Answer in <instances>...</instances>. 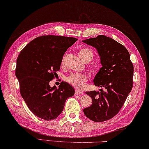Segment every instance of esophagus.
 <instances>
[{
    "mask_svg": "<svg viewBox=\"0 0 149 149\" xmlns=\"http://www.w3.org/2000/svg\"><path fill=\"white\" fill-rule=\"evenodd\" d=\"M83 94V92L81 91H79V90H76L75 91V95H81Z\"/></svg>",
    "mask_w": 149,
    "mask_h": 149,
    "instance_id": "34e87169",
    "label": "esophagus"
}]
</instances>
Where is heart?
<instances>
[{"mask_svg": "<svg viewBox=\"0 0 149 149\" xmlns=\"http://www.w3.org/2000/svg\"><path fill=\"white\" fill-rule=\"evenodd\" d=\"M78 54L80 59L83 62L85 61H88L89 62L92 59V52L89 49H81L79 51ZM63 62V61H62V63ZM97 71V69L95 68L92 69V72L93 73H96ZM66 81L74 87L77 88V89L81 90L83 89L85 86V83L88 81V76L85 74H82V73L72 74L66 78Z\"/></svg>", "mask_w": 149, "mask_h": 149, "instance_id": "b5f03b06", "label": "heart"}]
</instances>
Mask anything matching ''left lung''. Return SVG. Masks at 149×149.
<instances>
[{"mask_svg": "<svg viewBox=\"0 0 149 149\" xmlns=\"http://www.w3.org/2000/svg\"><path fill=\"white\" fill-rule=\"evenodd\" d=\"M83 43L97 50L102 65L93 79L95 86L105 91H87L92 99L91 106L83 109L84 115L95 122L115 116L131 92L134 67L128 50L122 44L104 35L86 39Z\"/></svg>", "mask_w": 149, "mask_h": 149, "instance_id": "1", "label": "left lung"}]
</instances>
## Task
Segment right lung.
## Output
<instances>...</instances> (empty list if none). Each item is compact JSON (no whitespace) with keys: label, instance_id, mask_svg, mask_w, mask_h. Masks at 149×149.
<instances>
[{"label":"right lung","instance_id":"right-lung-1","mask_svg":"<svg viewBox=\"0 0 149 149\" xmlns=\"http://www.w3.org/2000/svg\"><path fill=\"white\" fill-rule=\"evenodd\" d=\"M77 40L72 37L40 36L19 54L15 75L20 94L31 112L40 118L56 119L66 99L74 95V88L66 82L62 81L58 88L50 87L49 83L59 70L64 54Z\"/></svg>","mask_w":149,"mask_h":149}]
</instances>
